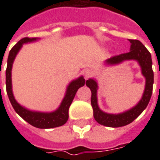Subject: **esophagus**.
<instances>
[{
    "instance_id": "obj_1",
    "label": "esophagus",
    "mask_w": 160,
    "mask_h": 160,
    "mask_svg": "<svg viewBox=\"0 0 160 160\" xmlns=\"http://www.w3.org/2000/svg\"><path fill=\"white\" fill-rule=\"evenodd\" d=\"M92 74H93V71L92 69H90V68H87V69H85L83 71V75L86 79L90 78Z\"/></svg>"
}]
</instances>
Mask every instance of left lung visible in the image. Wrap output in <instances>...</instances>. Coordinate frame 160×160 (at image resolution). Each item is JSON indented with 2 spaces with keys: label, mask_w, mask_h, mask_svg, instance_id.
Returning <instances> with one entry per match:
<instances>
[{
  "label": "left lung",
  "mask_w": 160,
  "mask_h": 160,
  "mask_svg": "<svg viewBox=\"0 0 160 160\" xmlns=\"http://www.w3.org/2000/svg\"><path fill=\"white\" fill-rule=\"evenodd\" d=\"M128 41L131 43L130 51L107 59L105 61V64L106 65H118L125 61H131V60L136 61L139 63V65L141 67V73L146 79V84H145L143 95L141 97V100L138 102L136 105L119 114L106 113L100 110L98 104L97 92L98 88V82L94 79H89L86 82L87 87H89L92 92L91 104L93 110L94 119L99 124L106 126V127L118 128L131 123L147 108L151 98L152 92L153 71L152 68V62L151 54L148 51V49L142 44V42H140L139 40L128 39Z\"/></svg>",
  "instance_id": "8db88e82"
}]
</instances>
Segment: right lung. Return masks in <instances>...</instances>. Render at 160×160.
I'll list each match as a JSON object with an SVG mask.
<instances>
[{
  "mask_svg": "<svg viewBox=\"0 0 160 160\" xmlns=\"http://www.w3.org/2000/svg\"><path fill=\"white\" fill-rule=\"evenodd\" d=\"M38 38H24L13 46L10 50L8 58V66L6 70V87H7V93L11 102L12 106L14 109L17 114H19L25 121L34 127L38 128H52L60 127L67 122L68 119V110L73 98L76 94L77 91L80 87H83L86 80L83 76L77 78L76 80H72L67 87L66 93L63 98L60 106L56 111L52 112H40V111H30L26 109L16 101L12 93V68L13 61L15 59L17 54L22 48L24 43L35 42ZM1 73V69H0Z\"/></svg>",
  "mask_w": 160,
  "mask_h": 160,
  "instance_id": "add662e5",
  "label": "right lung"
}]
</instances>
